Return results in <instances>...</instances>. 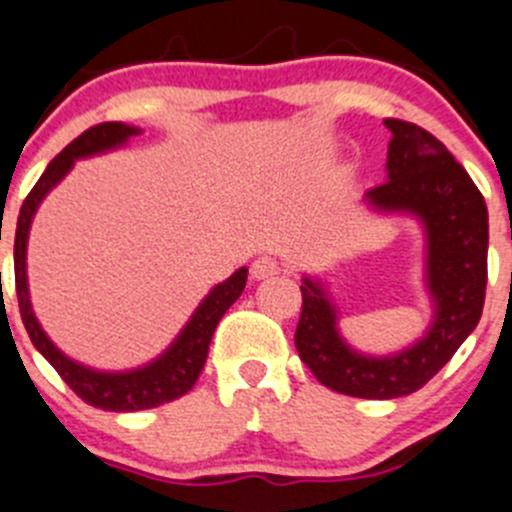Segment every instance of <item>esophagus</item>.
Instances as JSON below:
<instances>
[{
  "label": "esophagus",
  "mask_w": 512,
  "mask_h": 512,
  "mask_svg": "<svg viewBox=\"0 0 512 512\" xmlns=\"http://www.w3.org/2000/svg\"><path fill=\"white\" fill-rule=\"evenodd\" d=\"M278 271H281V266H278L276 256L271 254L256 256L254 263H251V276H254L256 281H261V278H273Z\"/></svg>",
  "instance_id": "1"
}]
</instances>
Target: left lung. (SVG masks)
Returning <instances> with one entry per match:
<instances>
[{
    "mask_svg": "<svg viewBox=\"0 0 512 512\" xmlns=\"http://www.w3.org/2000/svg\"><path fill=\"white\" fill-rule=\"evenodd\" d=\"M388 181L366 194L376 209L408 211L426 226L428 288L435 316L426 338L396 356H361L343 343L336 308L318 283L303 281L296 351L326 388L346 396H411L423 388L478 326L488 283V209L448 149L421 126L386 119Z\"/></svg>",
    "mask_w": 512,
    "mask_h": 512,
    "instance_id": "obj_1",
    "label": "left lung"
}]
</instances>
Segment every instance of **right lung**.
<instances>
[{
  "mask_svg": "<svg viewBox=\"0 0 512 512\" xmlns=\"http://www.w3.org/2000/svg\"><path fill=\"white\" fill-rule=\"evenodd\" d=\"M134 134H139V129H134V126H126L121 124V121H104V124L91 126V129H86L82 136H77L62 154H57L49 161L42 179H39L37 184H34V189L29 191V196L22 204V211H19L17 236H14V283H17L19 313H22V321L29 338H32V343L37 346V351L52 363L54 371L62 376V381L67 383L84 403L101 408V411L114 413H131L156 408L161 406V403L176 401V398H181L184 393H189L191 388H194L201 371H204L206 356H209L211 336H214L221 316H224V313L234 306L236 298L241 296V291H244L246 286V276H249L246 268H239L234 276L226 278L224 283H219V286L204 298V303L196 308L191 321L186 323L181 336L171 343L169 351L161 358H156L154 363H149V366L139 368V371H91V368L69 361V358L49 341L47 333L42 331V326H39L37 318H34L27 291V236L34 219V211L42 204L44 196L49 194V189H52L54 184H59V179L72 169L74 159L114 149V146H121Z\"/></svg>",
  "mask_w": 512,
  "mask_h": 512,
  "instance_id": "right-lung-1",
  "label": "right lung"
}]
</instances>
